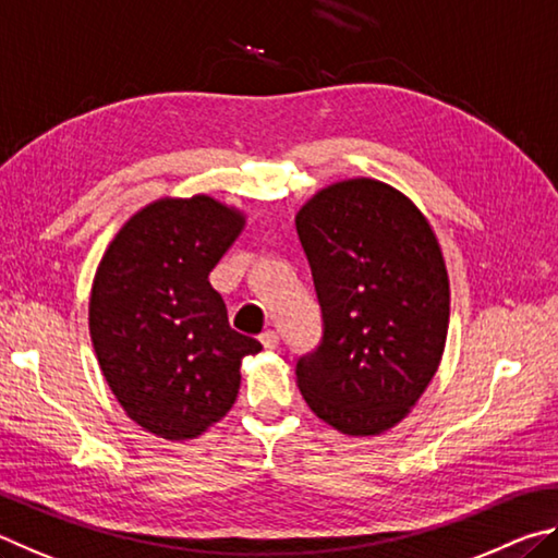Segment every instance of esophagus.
<instances>
[{"mask_svg": "<svg viewBox=\"0 0 558 558\" xmlns=\"http://www.w3.org/2000/svg\"><path fill=\"white\" fill-rule=\"evenodd\" d=\"M259 340H262V345L267 348V350H274L279 345V336L274 333V330H264V333L259 336Z\"/></svg>", "mask_w": 558, "mask_h": 558, "instance_id": "34e87169", "label": "esophagus"}]
</instances>
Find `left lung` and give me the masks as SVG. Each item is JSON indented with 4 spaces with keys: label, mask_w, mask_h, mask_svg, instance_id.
Here are the masks:
<instances>
[{
    "label": "left lung",
    "mask_w": 558,
    "mask_h": 558,
    "mask_svg": "<svg viewBox=\"0 0 558 558\" xmlns=\"http://www.w3.org/2000/svg\"><path fill=\"white\" fill-rule=\"evenodd\" d=\"M324 318L320 343L296 363L318 418L377 436L409 414L441 363L451 291L422 210L392 185L350 179L296 213Z\"/></svg>",
    "instance_id": "8db88e82"
}]
</instances>
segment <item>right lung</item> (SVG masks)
I'll return each mask as SVG.
<instances>
[{
	"label": "right lung",
	"mask_w": 558,
	"mask_h": 558,
	"mask_svg": "<svg viewBox=\"0 0 558 558\" xmlns=\"http://www.w3.org/2000/svg\"><path fill=\"white\" fill-rule=\"evenodd\" d=\"M244 228L210 195L161 198L122 225L90 294V338L126 416L154 436L185 441L230 412L244 355L259 340L228 324L208 274Z\"/></svg>",
	"instance_id": "right-lung-1"
}]
</instances>
